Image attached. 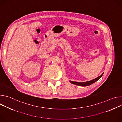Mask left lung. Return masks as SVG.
Wrapping results in <instances>:
<instances>
[{
  "label": "left lung",
  "instance_id": "8db88e82",
  "mask_svg": "<svg viewBox=\"0 0 122 122\" xmlns=\"http://www.w3.org/2000/svg\"><path fill=\"white\" fill-rule=\"evenodd\" d=\"M104 73H103L101 75H100L99 76H98V77L91 80V81H86V82H75V81H69V82L71 83L75 84V85H79V86H88L90 85L93 83H94V82H95L96 81H98L103 75Z\"/></svg>",
  "mask_w": 122,
  "mask_h": 122
}]
</instances>
